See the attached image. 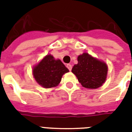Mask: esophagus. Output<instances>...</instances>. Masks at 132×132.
<instances>
[{
	"mask_svg": "<svg viewBox=\"0 0 132 132\" xmlns=\"http://www.w3.org/2000/svg\"><path fill=\"white\" fill-rule=\"evenodd\" d=\"M66 67H67V68H68V69H69V71H71V69H72V65L71 64H67V65H66Z\"/></svg>",
	"mask_w": 132,
	"mask_h": 132,
	"instance_id": "34e87169",
	"label": "esophagus"
}]
</instances>
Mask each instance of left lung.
Returning a JSON list of instances; mask_svg holds the SVG:
<instances>
[{"label": "left lung", "mask_w": 132, "mask_h": 132, "mask_svg": "<svg viewBox=\"0 0 132 132\" xmlns=\"http://www.w3.org/2000/svg\"><path fill=\"white\" fill-rule=\"evenodd\" d=\"M71 71L84 88L95 89L105 83L108 66L88 53H83L78 56V64L73 66Z\"/></svg>", "instance_id": "1"}]
</instances>
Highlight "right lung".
Listing matches in <instances>:
<instances>
[{"label":"right lung","instance_id":"1","mask_svg":"<svg viewBox=\"0 0 132 132\" xmlns=\"http://www.w3.org/2000/svg\"><path fill=\"white\" fill-rule=\"evenodd\" d=\"M69 71L59 59L55 60L53 56L47 55L34 68L33 76L39 85L49 88L59 85L62 76Z\"/></svg>","mask_w":132,"mask_h":132}]
</instances>
